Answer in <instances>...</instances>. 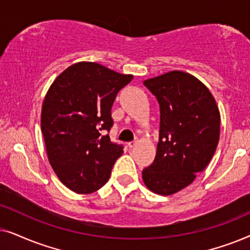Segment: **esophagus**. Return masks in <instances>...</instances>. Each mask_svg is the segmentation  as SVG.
I'll return each instance as SVG.
<instances>
[{"label":"esophagus","mask_w":250,"mask_h":250,"mask_svg":"<svg viewBox=\"0 0 250 250\" xmlns=\"http://www.w3.org/2000/svg\"><path fill=\"white\" fill-rule=\"evenodd\" d=\"M136 143H138V141H133V142H128L127 143V146L129 149H132V148H134V146H136Z\"/></svg>","instance_id":"34e87169"}]
</instances>
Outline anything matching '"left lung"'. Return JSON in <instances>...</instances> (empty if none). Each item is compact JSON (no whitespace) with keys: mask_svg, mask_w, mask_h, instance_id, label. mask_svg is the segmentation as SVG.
Wrapping results in <instances>:
<instances>
[{"mask_svg":"<svg viewBox=\"0 0 250 250\" xmlns=\"http://www.w3.org/2000/svg\"><path fill=\"white\" fill-rule=\"evenodd\" d=\"M143 84L159 102L160 128L156 158L142 179L153 193L170 196L209 164L220 140V110L206 85L186 71H168Z\"/></svg>","mask_w":250,"mask_h":250,"instance_id":"8db88e82","label":"left lung"}]
</instances>
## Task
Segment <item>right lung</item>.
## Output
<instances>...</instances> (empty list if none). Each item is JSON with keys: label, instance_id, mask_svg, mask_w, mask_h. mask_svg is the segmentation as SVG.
I'll use <instances>...</instances> for the list:
<instances>
[{"label": "right lung", "instance_id": "add662e5", "mask_svg": "<svg viewBox=\"0 0 250 250\" xmlns=\"http://www.w3.org/2000/svg\"><path fill=\"white\" fill-rule=\"evenodd\" d=\"M133 80L97 62L81 61L64 69L47 90L41 129L47 159L63 186L92 193L107 183L123 146L104 135L112 126L116 95Z\"/></svg>", "mask_w": 250, "mask_h": 250}]
</instances>
